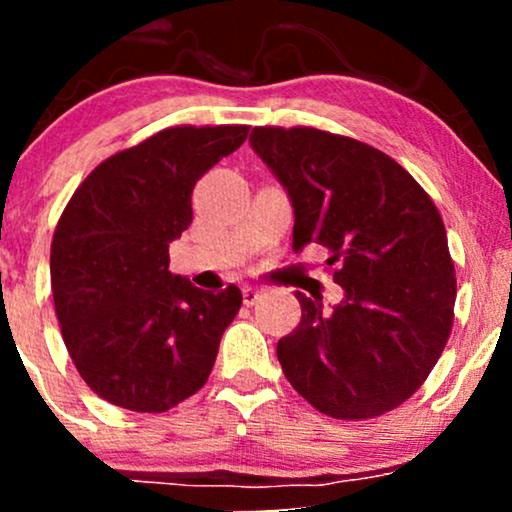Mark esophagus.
<instances>
[{"label": "esophagus", "mask_w": 512, "mask_h": 512, "mask_svg": "<svg viewBox=\"0 0 512 512\" xmlns=\"http://www.w3.org/2000/svg\"><path fill=\"white\" fill-rule=\"evenodd\" d=\"M262 291L255 289V286H243V301L245 305H255L257 301H260Z\"/></svg>", "instance_id": "1"}]
</instances>
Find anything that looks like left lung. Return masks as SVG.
<instances>
[{
	"instance_id": "obj_1",
	"label": "left lung",
	"mask_w": 512,
	"mask_h": 512,
	"mask_svg": "<svg viewBox=\"0 0 512 512\" xmlns=\"http://www.w3.org/2000/svg\"><path fill=\"white\" fill-rule=\"evenodd\" d=\"M252 149L289 192L293 248L337 264L332 310L296 291L301 322L276 344L293 390L317 411L363 421L424 385L455 317L457 279L440 211L395 158L315 127H255Z\"/></svg>"
}]
</instances>
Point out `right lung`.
Wrapping results in <instances>:
<instances>
[{
  "label": "right lung",
  "mask_w": 512,
  "mask_h": 512,
  "mask_svg": "<svg viewBox=\"0 0 512 512\" xmlns=\"http://www.w3.org/2000/svg\"><path fill=\"white\" fill-rule=\"evenodd\" d=\"M248 125H178L105 158L57 221L50 284L64 346L115 407L161 414L204 387L243 293L168 272L192 223V190L248 139Z\"/></svg>",
  "instance_id": "obj_1"
}]
</instances>
